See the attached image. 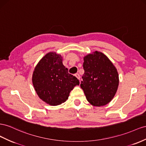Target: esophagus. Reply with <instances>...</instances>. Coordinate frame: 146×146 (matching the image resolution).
I'll use <instances>...</instances> for the list:
<instances>
[{"label": "esophagus", "mask_w": 146, "mask_h": 146, "mask_svg": "<svg viewBox=\"0 0 146 146\" xmlns=\"http://www.w3.org/2000/svg\"><path fill=\"white\" fill-rule=\"evenodd\" d=\"M75 76H76V77H77V78H78V79L79 80H80V75L78 74H77H77H75Z\"/></svg>", "instance_id": "obj_1"}]
</instances>
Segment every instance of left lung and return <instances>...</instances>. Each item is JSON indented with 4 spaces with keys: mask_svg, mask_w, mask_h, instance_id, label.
Listing matches in <instances>:
<instances>
[{
    "mask_svg": "<svg viewBox=\"0 0 146 146\" xmlns=\"http://www.w3.org/2000/svg\"><path fill=\"white\" fill-rule=\"evenodd\" d=\"M84 61L80 87L92 105L105 106L113 99L119 86L117 69L104 54L97 51L86 55Z\"/></svg>",
    "mask_w": 146,
    "mask_h": 146,
    "instance_id": "left-lung-1",
    "label": "left lung"
}]
</instances>
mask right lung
I'll list each match as a JSON object with an SVG mask.
<instances>
[{"mask_svg": "<svg viewBox=\"0 0 146 146\" xmlns=\"http://www.w3.org/2000/svg\"><path fill=\"white\" fill-rule=\"evenodd\" d=\"M33 84L37 95L50 106H58L68 99L69 93L79 80L69 74L62 58L55 52L45 54L35 66Z\"/></svg>", "mask_w": 146, "mask_h": 146, "instance_id": "add662e5", "label": "right lung"}]
</instances>
